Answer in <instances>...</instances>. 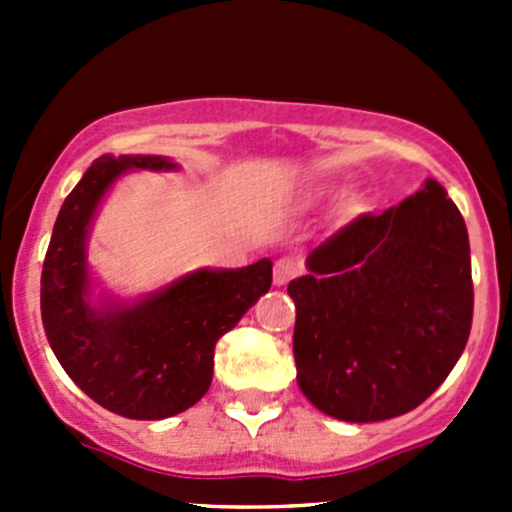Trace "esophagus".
<instances>
[{"label": "esophagus", "mask_w": 512, "mask_h": 512, "mask_svg": "<svg viewBox=\"0 0 512 512\" xmlns=\"http://www.w3.org/2000/svg\"><path fill=\"white\" fill-rule=\"evenodd\" d=\"M297 262L292 260V257H282V260L275 262V285L282 287L287 285L289 280H292L294 275H297Z\"/></svg>", "instance_id": "esophagus-1"}]
</instances>
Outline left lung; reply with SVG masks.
<instances>
[{
    "instance_id": "obj_1",
    "label": "left lung",
    "mask_w": 512,
    "mask_h": 512,
    "mask_svg": "<svg viewBox=\"0 0 512 512\" xmlns=\"http://www.w3.org/2000/svg\"><path fill=\"white\" fill-rule=\"evenodd\" d=\"M307 267L287 287L302 394L352 423L423 404L461 359L473 322L468 230L441 183L359 215L314 247Z\"/></svg>"
}]
</instances>
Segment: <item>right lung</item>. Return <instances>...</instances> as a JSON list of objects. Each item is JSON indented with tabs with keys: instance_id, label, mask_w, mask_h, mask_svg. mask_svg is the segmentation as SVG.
<instances>
[{
	"instance_id": "1",
	"label": "right lung",
	"mask_w": 512,
	"mask_h": 512,
	"mask_svg": "<svg viewBox=\"0 0 512 512\" xmlns=\"http://www.w3.org/2000/svg\"><path fill=\"white\" fill-rule=\"evenodd\" d=\"M175 168L160 156H101L66 195L41 270V322L66 374L103 409L158 421L198 404L215 344L272 285V262L198 270L133 307H91L86 232L123 170Z\"/></svg>"
}]
</instances>
